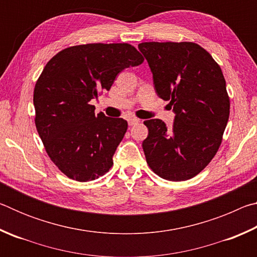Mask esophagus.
Listing matches in <instances>:
<instances>
[{
	"instance_id": "1",
	"label": "esophagus",
	"mask_w": 257,
	"mask_h": 257,
	"mask_svg": "<svg viewBox=\"0 0 257 257\" xmlns=\"http://www.w3.org/2000/svg\"><path fill=\"white\" fill-rule=\"evenodd\" d=\"M138 122H139V119H137V118H130V119H128L129 125H135V124H137Z\"/></svg>"
}]
</instances>
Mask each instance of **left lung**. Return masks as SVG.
Here are the masks:
<instances>
[{
    "label": "left lung",
    "instance_id": "8db88e82",
    "mask_svg": "<svg viewBox=\"0 0 257 257\" xmlns=\"http://www.w3.org/2000/svg\"><path fill=\"white\" fill-rule=\"evenodd\" d=\"M138 49L149 62L159 97L170 102L176 113L171 129L160 119L144 121L146 162L163 179H191L215 156L228 123L230 99L222 70L193 42H145Z\"/></svg>",
    "mask_w": 257,
    "mask_h": 257
}]
</instances>
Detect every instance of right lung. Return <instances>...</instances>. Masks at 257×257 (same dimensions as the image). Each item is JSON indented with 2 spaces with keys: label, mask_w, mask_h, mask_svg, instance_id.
<instances>
[{
  "label": "right lung",
  "mask_w": 257,
  "mask_h": 257,
  "mask_svg": "<svg viewBox=\"0 0 257 257\" xmlns=\"http://www.w3.org/2000/svg\"><path fill=\"white\" fill-rule=\"evenodd\" d=\"M144 58L128 43H93L55 54L34 89L35 124L59 170L70 179L90 181L110 170L127 121L95 114L93 98L110 90L116 75Z\"/></svg>",
  "instance_id": "obj_1"
}]
</instances>
